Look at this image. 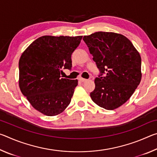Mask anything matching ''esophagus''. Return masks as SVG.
Returning a JSON list of instances; mask_svg holds the SVG:
<instances>
[{
  "label": "esophagus",
  "mask_w": 157,
  "mask_h": 157,
  "mask_svg": "<svg viewBox=\"0 0 157 157\" xmlns=\"http://www.w3.org/2000/svg\"><path fill=\"white\" fill-rule=\"evenodd\" d=\"M79 80L80 82H86V81L88 80V79L83 78H79Z\"/></svg>",
  "instance_id": "esophagus-1"
}]
</instances>
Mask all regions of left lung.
I'll use <instances>...</instances> for the list:
<instances>
[{
	"label": "left lung",
	"mask_w": 157,
	"mask_h": 157,
	"mask_svg": "<svg viewBox=\"0 0 157 157\" xmlns=\"http://www.w3.org/2000/svg\"><path fill=\"white\" fill-rule=\"evenodd\" d=\"M83 40L101 73L90 94L92 100L105 109L118 108L129 99L141 80L139 52L126 36L115 33L97 32L84 36Z\"/></svg>",
	"instance_id": "obj_1"
}]
</instances>
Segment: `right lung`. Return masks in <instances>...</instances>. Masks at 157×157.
Wrapping results in <instances>:
<instances>
[{
	"label": "right lung",
	"instance_id": "1",
	"mask_svg": "<svg viewBox=\"0 0 157 157\" xmlns=\"http://www.w3.org/2000/svg\"><path fill=\"white\" fill-rule=\"evenodd\" d=\"M82 36H42L22 53L18 85L30 105L48 116L62 113L70 104L78 79L62 78V69H71V55Z\"/></svg>",
	"mask_w": 157,
	"mask_h": 157
}]
</instances>
